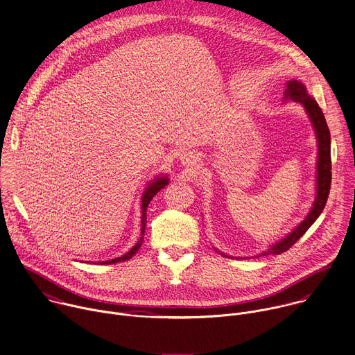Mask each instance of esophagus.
I'll return each mask as SVG.
<instances>
[{"instance_id":"1","label":"esophagus","mask_w":355,"mask_h":355,"mask_svg":"<svg viewBox=\"0 0 355 355\" xmlns=\"http://www.w3.org/2000/svg\"><path fill=\"white\" fill-rule=\"evenodd\" d=\"M180 159H181V163H182L184 166H193V164L198 162L196 155L192 153V152H185L184 155H181Z\"/></svg>"}]
</instances>
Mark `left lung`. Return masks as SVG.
<instances>
[{
    "label": "left lung",
    "instance_id": "8db88e82",
    "mask_svg": "<svg viewBox=\"0 0 355 355\" xmlns=\"http://www.w3.org/2000/svg\"><path fill=\"white\" fill-rule=\"evenodd\" d=\"M291 100L300 103L305 112L308 114L309 121L313 127L316 142H318V157H316V175H315V200L312 203V207L309 213L305 216V218L293 228L286 237L282 240L273 243L268 250L262 251L261 254L255 255L254 258L265 257V255H279L284 251H287L291 245H294L302 235L306 232V230L316 221V218L320 216V213L324 209L329 191H330V182H331V160H330V132L324 120V115L316 103V100L308 94L306 86L297 79H291L287 82L286 90H284V101ZM220 255L225 258H234L227 254L220 252L217 248H214ZM245 259V258H240Z\"/></svg>",
    "mask_w": 355,
    "mask_h": 355
}]
</instances>
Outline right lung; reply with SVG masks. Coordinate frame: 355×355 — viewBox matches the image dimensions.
<instances>
[{
	"label": "right lung",
	"instance_id": "add662e5",
	"mask_svg": "<svg viewBox=\"0 0 355 355\" xmlns=\"http://www.w3.org/2000/svg\"><path fill=\"white\" fill-rule=\"evenodd\" d=\"M168 177L167 175H157L155 177L149 184L148 187L145 188L144 193H142V198H141V211H142V216H141V237L139 240L137 241V244L123 257H118V258H114V259H110V261H103V262H97V263H101V265H111V263H118V262H124V261H128L131 259L138 251L139 248L142 247L144 244V237H145V228H146V210H148V206L152 200V198L160 191L163 189L167 184H168ZM94 263V262H93Z\"/></svg>",
	"mask_w": 355,
	"mask_h": 355
}]
</instances>
